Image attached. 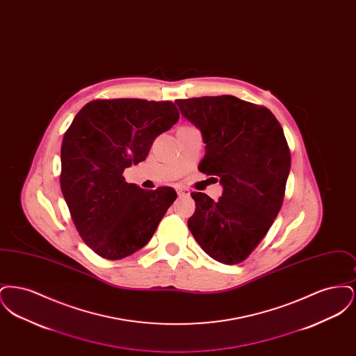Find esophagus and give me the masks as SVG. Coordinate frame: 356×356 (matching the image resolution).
Listing matches in <instances>:
<instances>
[{"instance_id": "34e87169", "label": "esophagus", "mask_w": 356, "mask_h": 356, "mask_svg": "<svg viewBox=\"0 0 356 356\" xmlns=\"http://www.w3.org/2000/svg\"><path fill=\"white\" fill-rule=\"evenodd\" d=\"M189 189H186V188H177V195L179 196H183V197H186V196H189Z\"/></svg>"}]
</instances>
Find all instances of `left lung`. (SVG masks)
Returning <instances> with one entry per match:
<instances>
[{
    "mask_svg": "<svg viewBox=\"0 0 356 356\" xmlns=\"http://www.w3.org/2000/svg\"><path fill=\"white\" fill-rule=\"evenodd\" d=\"M175 102L203 135L199 170L222 186L218 202L191 193L196 209L188 228L212 259L238 264L267 235L284 200L291 153L283 128L268 108L235 96Z\"/></svg>",
    "mask_w": 356,
    "mask_h": 356,
    "instance_id": "obj_1",
    "label": "left lung"
}]
</instances>
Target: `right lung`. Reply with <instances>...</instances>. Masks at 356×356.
Returning <instances> with one entry per match:
<instances>
[{
    "label": "right lung",
    "instance_id": "right-lung-1",
    "mask_svg": "<svg viewBox=\"0 0 356 356\" xmlns=\"http://www.w3.org/2000/svg\"><path fill=\"white\" fill-rule=\"evenodd\" d=\"M180 118L172 102L113 99L88 102L61 145L60 186L76 229L99 256L119 260L153 236L177 193L128 184L125 168L145 160L153 140Z\"/></svg>",
    "mask_w": 356,
    "mask_h": 356
}]
</instances>
